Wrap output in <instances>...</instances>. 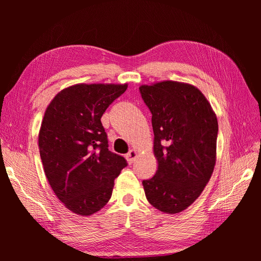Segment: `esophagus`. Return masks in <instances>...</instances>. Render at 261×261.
Here are the masks:
<instances>
[{
	"label": "esophagus",
	"instance_id": "obj_1",
	"mask_svg": "<svg viewBox=\"0 0 261 261\" xmlns=\"http://www.w3.org/2000/svg\"><path fill=\"white\" fill-rule=\"evenodd\" d=\"M136 156H137V151H136V150L132 149L130 151H128V153L126 154V160H127V162L129 164H132L134 162V160L136 159Z\"/></svg>",
	"mask_w": 261,
	"mask_h": 261
}]
</instances>
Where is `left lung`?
Instances as JSON below:
<instances>
[{
	"instance_id": "1",
	"label": "left lung",
	"mask_w": 261,
	"mask_h": 261,
	"mask_svg": "<svg viewBox=\"0 0 261 261\" xmlns=\"http://www.w3.org/2000/svg\"><path fill=\"white\" fill-rule=\"evenodd\" d=\"M152 114L158 170L144 179L150 204L167 213L185 210L198 198L216 164L218 121L196 87L162 82L139 87Z\"/></svg>"
}]
</instances>
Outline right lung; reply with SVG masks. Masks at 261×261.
<instances>
[{
    "instance_id": "right-lung-1",
    "label": "right lung",
    "mask_w": 261,
    "mask_h": 261,
    "mask_svg": "<svg viewBox=\"0 0 261 261\" xmlns=\"http://www.w3.org/2000/svg\"><path fill=\"white\" fill-rule=\"evenodd\" d=\"M127 85H75L51 101L39 133L45 176L65 207L90 216L111 198L114 179L127 167L109 150L101 117Z\"/></svg>"
}]
</instances>
